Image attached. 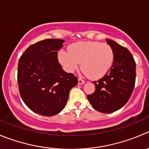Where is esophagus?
I'll use <instances>...</instances> for the list:
<instances>
[{"label":"esophagus","mask_w":149,"mask_h":149,"mask_svg":"<svg viewBox=\"0 0 149 149\" xmlns=\"http://www.w3.org/2000/svg\"><path fill=\"white\" fill-rule=\"evenodd\" d=\"M85 81L83 80H82L81 78H78V84L82 85V84H84Z\"/></svg>","instance_id":"1"}]
</instances>
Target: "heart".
<instances>
[{
    "label": "heart",
    "mask_w": 149,
    "mask_h": 149,
    "mask_svg": "<svg viewBox=\"0 0 149 149\" xmlns=\"http://www.w3.org/2000/svg\"><path fill=\"white\" fill-rule=\"evenodd\" d=\"M58 58L68 72L81 68L90 78L99 79L107 73L114 61V52L107 44L80 42L73 44L69 51L61 50Z\"/></svg>",
    "instance_id": "1"
}]
</instances>
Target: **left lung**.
<instances>
[{"label": "left lung", "mask_w": 149, "mask_h": 149, "mask_svg": "<svg viewBox=\"0 0 149 149\" xmlns=\"http://www.w3.org/2000/svg\"><path fill=\"white\" fill-rule=\"evenodd\" d=\"M107 42L113 49V66L102 78L93 81L95 91L88 95L92 107L104 113H113L129 101L135 84L136 63L127 48L111 39Z\"/></svg>", "instance_id": "obj_1"}]
</instances>
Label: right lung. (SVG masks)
<instances>
[{
  "instance_id": "obj_1",
  "label": "right lung",
  "mask_w": 149,
  "mask_h": 149,
  "mask_svg": "<svg viewBox=\"0 0 149 149\" xmlns=\"http://www.w3.org/2000/svg\"><path fill=\"white\" fill-rule=\"evenodd\" d=\"M64 41L47 39L28 47L18 62L20 97L32 111L52 116L64 108L77 77L62 69L58 51Z\"/></svg>"
}]
</instances>
